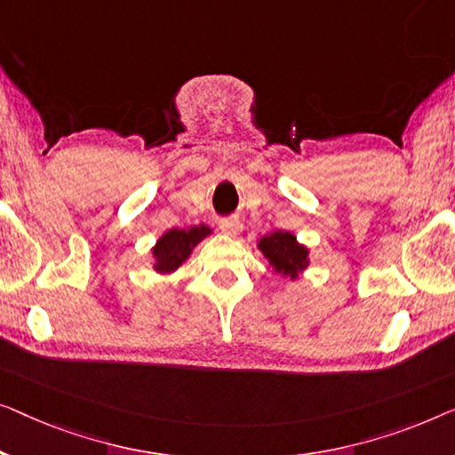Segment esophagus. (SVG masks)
<instances>
[{
    "mask_svg": "<svg viewBox=\"0 0 455 455\" xmlns=\"http://www.w3.org/2000/svg\"><path fill=\"white\" fill-rule=\"evenodd\" d=\"M219 228L227 235H236L243 228V225H241L239 219H222L219 222Z\"/></svg>",
    "mask_w": 455,
    "mask_h": 455,
    "instance_id": "esophagus-1",
    "label": "esophagus"
}]
</instances>
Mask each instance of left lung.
<instances>
[{
  "label": "left lung",
  "instance_id": "1",
  "mask_svg": "<svg viewBox=\"0 0 455 455\" xmlns=\"http://www.w3.org/2000/svg\"><path fill=\"white\" fill-rule=\"evenodd\" d=\"M259 249L270 259L274 270L284 274V276L294 278L300 270H305L307 249L299 245L291 233L276 230V233L264 236L259 241Z\"/></svg>",
  "mask_w": 455,
  "mask_h": 455
}]
</instances>
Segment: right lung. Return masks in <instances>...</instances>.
Returning a JSON list of instances; mask_svg holds the SVG:
<instances>
[{"label":"right lung","mask_w":455,"mask_h":455,"mask_svg":"<svg viewBox=\"0 0 455 455\" xmlns=\"http://www.w3.org/2000/svg\"><path fill=\"white\" fill-rule=\"evenodd\" d=\"M210 235L208 227H191V228H172L169 233L163 235V239H158L156 247L152 249V255H155L156 272H172L181 266V261L188 258L197 243H200L204 236Z\"/></svg>","instance_id":"right-lung-1"}]
</instances>
